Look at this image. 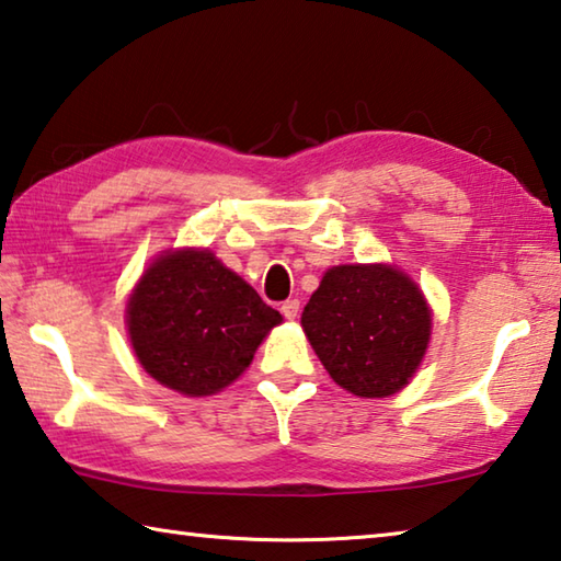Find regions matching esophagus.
Instances as JSON below:
<instances>
[{
	"mask_svg": "<svg viewBox=\"0 0 561 561\" xmlns=\"http://www.w3.org/2000/svg\"><path fill=\"white\" fill-rule=\"evenodd\" d=\"M282 314H284V319H289V321H294L299 317V299H287L282 304Z\"/></svg>",
	"mask_w": 561,
	"mask_h": 561,
	"instance_id": "obj_1",
	"label": "esophagus"
}]
</instances>
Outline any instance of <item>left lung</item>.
I'll use <instances>...</instances> for the list:
<instances>
[{
    "label": "left lung",
    "mask_w": 561,
    "mask_h": 561,
    "mask_svg": "<svg viewBox=\"0 0 561 561\" xmlns=\"http://www.w3.org/2000/svg\"><path fill=\"white\" fill-rule=\"evenodd\" d=\"M301 327L341 388L386 398L421 366L433 314L417 284L393 264H339L311 294Z\"/></svg>",
    "instance_id": "obj_1"
}]
</instances>
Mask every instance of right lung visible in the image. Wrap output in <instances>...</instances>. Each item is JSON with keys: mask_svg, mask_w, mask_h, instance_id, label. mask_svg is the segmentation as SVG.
Returning <instances> with one entry per match:
<instances>
[{"mask_svg": "<svg viewBox=\"0 0 561 561\" xmlns=\"http://www.w3.org/2000/svg\"><path fill=\"white\" fill-rule=\"evenodd\" d=\"M126 324L138 364L158 383L201 398L242 376L282 314L210 250L187 247L144 272Z\"/></svg>", "mask_w": 561, "mask_h": 561, "instance_id": "obj_1", "label": "right lung"}]
</instances>
